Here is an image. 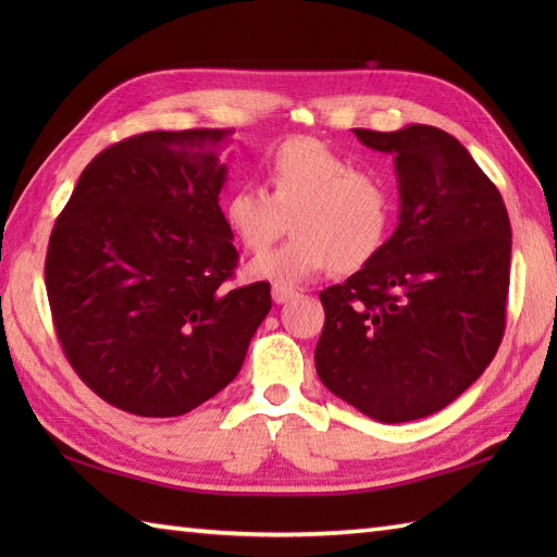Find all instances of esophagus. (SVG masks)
Returning <instances> with one entry per match:
<instances>
[{
  "instance_id": "1",
  "label": "esophagus",
  "mask_w": 557,
  "mask_h": 557,
  "mask_svg": "<svg viewBox=\"0 0 557 557\" xmlns=\"http://www.w3.org/2000/svg\"><path fill=\"white\" fill-rule=\"evenodd\" d=\"M294 297H297V289H289V287H282V285H272V301H275V304H287Z\"/></svg>"
}]
</instances>
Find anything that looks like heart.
<instances>
[{"instance_id":"heart-1","label":"heart","mask_w":557,"mask_h":557,"mask_svg":"<svg viewBox=\"0 0 557 557\" xmlns=\"http://www.w3.org/2000/svg\"><path fill=\"white\" fill-rule=\"evenodd\" d=\"M263 180L265 191L239 184L222 198L224 224L253 253L277 239L287 218L292 222V239L248 265L253 277L301 285L330 265L359 270L383 248L393 222L387 186L321 140L277 146L263 164Z\"/></svg>"}]
</instances>
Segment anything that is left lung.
<instances>
[{
    "mask_svg": "<svg viewBox=\"0 0 557 557\" xmlns=\"http://www.w3.org/2000/svg\"><path fill=\"white\" fill-rule=\"evenodd\" d=\"M395 158L399 220L369 263L321 292L315 371L383 423L445 409L479 381L505 333L512 230L503 196L443 128H357Z\"/></svg>",
    "mask_w": 557,
    "mask_h": 557,
    "instance_id": "1",
    "label": "left lung"
}]
</instances>
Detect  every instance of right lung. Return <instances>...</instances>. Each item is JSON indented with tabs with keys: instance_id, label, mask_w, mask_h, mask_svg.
I'll return each mask as SVG.
<instances>
[{
	"instance_id": "obj_1",
	"label": "right lung",
	"mask_w": 557,
	"mask_h": 557,
	"mask_svg": "<svg viewBox=\"0 0 557 557\" xmlns=\"http://www.w3.org/2000/svg\"><path fill=\"white\" fill-rule=\"evenodd\" d=\"M227 128L148 132L90 160L47 246L57 337L92 393L136 417L203 405L242 371L272 306L227 289L234 234L220 191Z\"/></svg>"
}]
</instances>
